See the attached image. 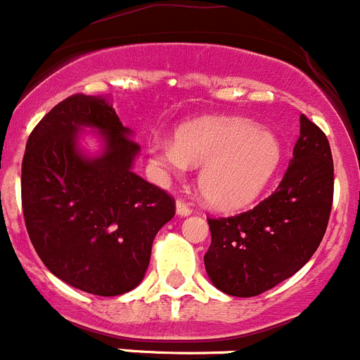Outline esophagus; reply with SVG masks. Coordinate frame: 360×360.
Wrapping results in <instances>:
<instances>
[{
  "instance_id": "esophagus-1",
  "label": "esophagus",
  "mask_w": 360,
  "mask_h": 360,
  "mask_svg": "<svg viewBox=\"0 0 360 360\" xmlns=\"http://www.w3.org/2000/svg\"><path fill=\"white\" fill-rule=\"evenodd\" d=\"M176 210H177V214H181V217H188V214L191 213V207L190 204L184 202L183 199H179L176 202Z\"/></svg>"
}]
</instances>
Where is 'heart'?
Segmentation results:
<instances>
[{
    "label": "heart",
    "mask_w": 360,
    "mask_h": 360,
    "mask_svg": "<svg viewBox=\"0 0 360 360\" xmlns=\"http://www.w3.org/2000/svg\"><path fill=\"white\" fill-rule=\"evenodd\" d=\"M153 161L163 170L183 174L202 167L199 190L218 210H238L259 195L281 161V146L270 131L240 117L200 119L186 124L176 142L154 140Z\"/></svg>",
    "instance_id": "heart-1"
}]
</instances>
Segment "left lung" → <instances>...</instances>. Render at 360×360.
Returning <instances> with one entry per match:
<instances>
[{"label":"left lung","mask_w":360,"mask_h":360,"mask_svg":"<svg viewBox=\"0 0 360 360\" xmlns=\"http://www.w3.org/2000/svg\"><path fill=\"white\" fill-rule=\"evenodd\" d=\"M334 199V161L323 131L305 115L277 190L234 217L207 218L204 264L231 297H256L297 274L320 247Z\"/></svg>","instance_id":"obj_1"}]
</instances>
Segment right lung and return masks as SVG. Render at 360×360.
Here are the masks:
<instances>
[{
  "label": "right lung",
  "instance_id": "add662e5",
  "mask_svg": "<svg viewBox=\"0 0 360 360\" xmlns=\"http://www.w3.org/2000/svg\"><path fill=\"white\" fill-rule=\"evenodd\" d=\"M97 127L105 150L85 158L79 127ZM106 99L74 94L33 127L21 169V200L33 248L51 274L99 297L142 282L158 231L176 200L131 170L140 146Z\"/></svg>",
  "mask_w": 360,
  "mask_h": 360
}]
</instances>
